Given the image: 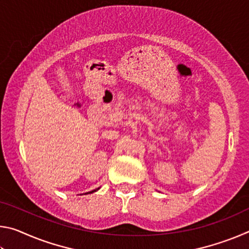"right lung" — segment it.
Instances as JSON below:
<instances>
[{
    "mask_svg": "<svg viewBox=\"0 0 249 249\" xmlns=\"http://www.w3.org/2000/svg\"><path fill=\"white\" fill-rule=\"evenodd\" d=\"M100 188H98V189H95V190H93V191H90V192H88V193H93V192H95V191H98ZM88 193H86V195H88Z\"/></svg>",
    "mask_w": 249,
    "mask_h": 249,
    "instance_id": "add662e5",
    "label": "right lung"
}]
</instances>
